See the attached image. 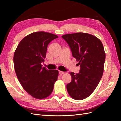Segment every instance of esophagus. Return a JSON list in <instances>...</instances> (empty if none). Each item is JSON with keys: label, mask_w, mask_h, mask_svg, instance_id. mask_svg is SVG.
<instances>
[{"label": "esophagus", "mask_w": 121, "mask_h": 121, "mask_svg": "<svg viewBox=\"0 0 121 121\" xmlns=\"http://www.w3.org/2000/svg\"><path fill=\"white\" fill-rule=\"evenodd\" d=\"M65 73L64 72H63V71H59V74L60 75H61V74H64Z\"/></svg>", "instance_id": "34e87169"}]
</instances>
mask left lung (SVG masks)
Listing matches in <instances>:
<instances>
[{"instance_id": "obj_1", "label": "left lung", "mask_w": 121, "mask_h": 121, "mask_svg": "<svg viewBox=\"0 0 121 121\" xmlns=\"http://www.w3.org/2000/svg\"><path fill=\"white\" fill-rule=\"evenodd\" d=\"M70 47L72 55L79 61L78 74L69 73L71 82L68 92L75 100H82L92 93L104 73L105 53L101 41L96 36L85 33L67 34L61 36Z\"/></svg>"}]
</instances>
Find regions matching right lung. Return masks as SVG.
Here are the masks:
<instances>
[{
	"instance_id": "add662e5",
	"label": "right lung",
	"mask_w": 121,
	"mask_h": 121,
	"mask_svg": "<svg viewBox=\"0 0 121 121\" xmlns=\"http://www.w3.org/2000/svg\"><path fill=\"white\" fill-rule=\"evenodd\" d=\"M57 37L50 33L33 32L21 40L14 53V68L18 80L28 94L38 99L52 94L57 80L58 70L47 69L42 65L48 44Z\"/></svg>"
}]
</instances>
